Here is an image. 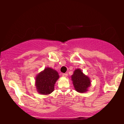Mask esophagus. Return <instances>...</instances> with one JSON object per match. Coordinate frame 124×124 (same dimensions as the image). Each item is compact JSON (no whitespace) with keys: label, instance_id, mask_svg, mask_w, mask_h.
<instances>
[{"label":"esophagus","instance_id":"esophagus-1","mask_svg":"<svg viewBox=\"0 0 124 124\" xmlns=\"http://www.w3.org/2000/svg\"><path fill=\"white\" fill-rule=\"evenodd\" d=\"M67 76H68V73H62V76L66 77Z\"/></svg>","mask_w":124,"mask_h":124}]
</instances>
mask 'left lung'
Wrapping results in <instances>:
<instances>
[{"label":"left lung","instance_id":"obj_1","mask_svg":"<svg viewBox=\"0 0 124 124\" xmlns=\"http://www.w3.org/2000/svg\"><path fill=\"white\" fill-rule=\"evenodd\" d=\"M72 80L75 89L79 93L86 92L90 85V80L87 76L85 75L80 69L75 70L72 76Z\"/></svg>","mask_w":124,"mask_h":124}]
</instances>
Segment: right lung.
Returning <instances> with one entry per match:
<instances>
[{
	"instance_id": "right-lung-1",
	"label": "right lung",
	"mask_w": 124,
	"mask_h": 124,
	"mask_svg": "<svg viewBox=\"0 0 124 124\" xmlns=\"http://www.w3.org/2000/svg\"><path fill=\"white\" fill-rule=\"evenodd\" d=\"M59 77L56 70L49 68H45L36 78L35 85L38 93L41 94H49L52 93L54 89V85Z\"/></svg>"
}]
</instances>
